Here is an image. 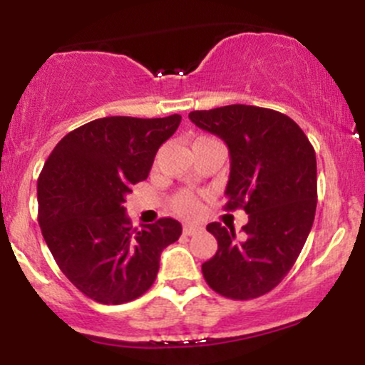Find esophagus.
<instances>
[{
  "label": "esophagus",
  "mask_w": 365,
  "mask_h": 365,
  "mask_svg": "<svg viewBox=\"0 0 365 365\" xmlns=\"http://www.w3.org/2000/svg\"><path fill=\"white\" fill-rule=\"evenodd\" d=\"M200 232H202V226L194 225V223L183 225V235L192 237V235H195V233H200Z\"/></svg>",
  "instance_id": "esophagus-1"
}]
</instances>
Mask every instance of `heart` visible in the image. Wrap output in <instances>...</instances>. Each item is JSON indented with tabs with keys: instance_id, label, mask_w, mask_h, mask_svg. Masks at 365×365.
I'll return each instance as SVG.
<instances>
[{
	"instance_id": "heart-1",
	"label": "heart",
	"mask_w": 365,
	"mask_h": 365,
	"mask_svg": "<svg viewBox=\"0 0 365 365\" xmlns=\"http://www.w3.org/2000/svg\"><path fill=\"white\" fill-rule=\"evenodd\" d=\"M171 207H173V211L178 212V215L192 216L197 211V202L188 192H178V194L171 197Z\"/></svg>"
}]
</instances>
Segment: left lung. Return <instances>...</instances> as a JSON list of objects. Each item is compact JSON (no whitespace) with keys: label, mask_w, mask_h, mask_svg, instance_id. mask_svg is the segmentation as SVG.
Listing matches in <instances>:
<instances>
[{"label":"left lung","mask_w":365,"mask_h":365,"mask_svg":"<svg viewBox=\"0 0 365 365\" xmlns=\"http://www.w3.org/2000/svg\"><path fill=\"white\" fill-rule=\"evenodd\" d=\"M199 128L226 142L232 159L226 209L244 207V235L209 223L217 240L202 274L216 293L257 299L278 287L299 257L317 206L316 153L302 128L269 108L230 104L188 113Z\"/></svg>","instance_id":"1"}]
</instances>
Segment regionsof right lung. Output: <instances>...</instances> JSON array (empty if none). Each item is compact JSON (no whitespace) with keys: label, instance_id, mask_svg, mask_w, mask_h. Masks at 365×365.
I'll return each mask as SVG.
<instances>
[{"label":"right lung","instance_id":"obj_1","mask_svg":"<svg viewBox=\"0 0 365 365\" xmlns=\"http://www.w3.org/2000/svg\"><path fill=\"white\" fill-rule=\"evenodd\" d=\"M180 121V115L89 121L66 133L44 163L37 180L41 232L63 274L96 302L118 305L144 295L163 249L182 235L173 217L132 228L123 207Z\"/></svg>","mask_w":365,"mask_h":365}]
</instances>
